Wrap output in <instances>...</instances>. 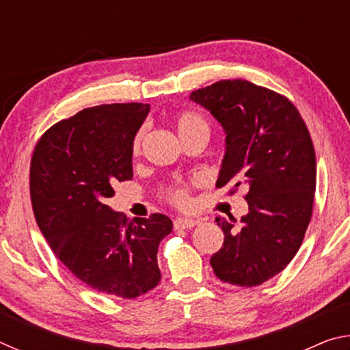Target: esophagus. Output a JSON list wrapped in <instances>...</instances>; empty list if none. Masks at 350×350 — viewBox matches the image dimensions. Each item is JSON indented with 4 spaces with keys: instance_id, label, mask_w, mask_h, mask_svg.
Listing matches in <instances>:
<instances>
[{
    "instance_id": "esophagus-1",
    "label": "esophagus",
    "mask_w": 350,
    "mask_h": 350,
    "mask_svg": "<svg viewBox=\"0 0 350 350\" xmlns=\"http://www.w3.org/2000/svg\"><path fill=\"white\" fill-rule=\"evenodd\" d=\"M200 221L199 219H189V217H177L174 221V228L176 230H188L196 227Z\"/></svg>"
}]
</instances>
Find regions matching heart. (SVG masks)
<instances>
[{"mask_svg":"<svg viewBox=\"0 0 350 350\" xmlns=\"http://www.w3.org/2000/svg\"><path fill=\"white\" fill-rule=\"evenodd\" d=\"M176 129L179 133L180 139H187L189 135L198 134V133H206L208 134L210 126L208 122L205 120L204 116H200L199 112L194 111H183L176 117ZM145 128H140L137 133L134 134L133 137V152H139L142 144H144L145 139ZM162 196L168 200L170 204L176 206H182L185 208L189 204H191V187L187 182H174L170 183V185H165L162 189Z\"/></svg>","mask_w":350,"mask_h":350,"instance_id":"b5f03b06","label":"heart"}]
</instances>
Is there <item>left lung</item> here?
I'll return each instance as SVG.
<instances>
[{"mask_svg": "<svg viewBox=\"0 0 350 350\" xmlns=\"http://www.w3.org/2000/svg\"><path fill=\"white\" fill-rule=\"evenodd\" d=\"M189 98L227 134L216 187H247L239 225L233 216L216 219L225 238L213 271L232 286H260L287 267L310 222L317 159L309 129L287 97L247 80L216 81Z\"/></svg>", "mask_w": 350, "mask_h": 350, "instance_id": "left-lung-1", "label": "left lung"}]
</instances>
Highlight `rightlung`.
I'll use <instances>...</instances> for the list:
<instances>
[{"label":"right lung","mask_w":350,"mask_h":350,"mask_svg":"<svg viewBox=\"0 0 350 350\" xmlns=\"http://www.w3.org/2000/svg\"><path fill=\"white\" fill-rule=\"evenodd\" d=\"M150 105L83 109L41 135L31 161V200L57 258L97 292L133 299L161 282L157 248L173 230L161 213L126 221L106 205L133 179V137Z\"/></svg>","instance_id":"add662e5"}]
</instances>
